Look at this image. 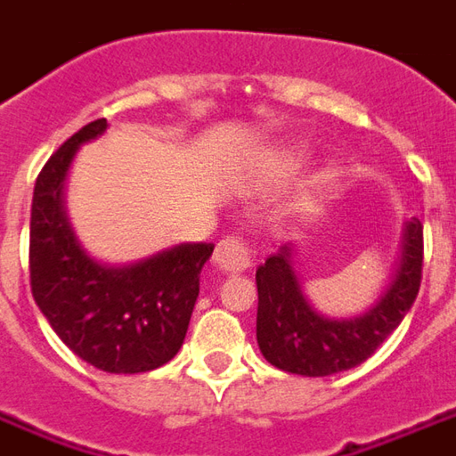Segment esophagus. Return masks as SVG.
Wrapping results in <instances>:
<instances>
[{
  "label": "esophagus",
  "mask_w": 456,
  "mask_h": 456,
  "mask_svg": "<svg viewBox=\"0 0 456 456\" xmlns=\"http://www.w3.org/2000/svg\"><path fill=\"white\" fill-rule=\"evenodd\" d=\"M215 264H217L222 272L229 273H241L247 272L251 266V249L244 239L239 237H227L222 239L215 249Z\"/></svg>",
  "instance_id": "esophagus-1"
}]
</instances>
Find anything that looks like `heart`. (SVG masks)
<instances>
[{"instance_id": "1", "label": "heart", "mask_w": 456, "mask_h": 456, "mask_svg": "<svg viewBox=\"0 0 456 456\" xmlns=\"http://www.w3.org/2000/svg\"><path fill=\"white\" fill-rule=\"evenodd\" d=\"M301 162H304V155H301V151H289V152H283V155H279L276 167H279L283 175H289V173H294ZM318 183H326V177H321Z\"/></svg>"}]
</instances>
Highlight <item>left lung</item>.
<instances>
[{"instance_id": "1", "label": "left lung", "mask_w": 456, "mask_h": 456, "mask_svg": "<svg viewBox=\"0 0 456 456\" xmlns=\"http://www.w3.org/2000/svg\"><path fill=\"white\" fill-rule=\"evenodd\" d=\"M422 222L412 217L403 232V254L383 296L355 318H326L311 308L291 266L286 244L256 269L259 308L256 340L279 370L323 378L368 361L412 308L422 281Z\"/></svg>"}]
</instances>
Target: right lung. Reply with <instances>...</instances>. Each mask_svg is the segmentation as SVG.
Instances as JSON below:
<instances>
[{"label": "right lung", "instance_id": "right-lung-1", "mask_svg": "<svg viewBox=\"0 0 456 456\" xmlns=\"http://www.w3.org/2000/svg\"><path fill=\"white\" fill-rule=\"evenodd\" d=\"M106 128V118L84 126L37 177L28 273L34 301L56 336L98 370L130 375L177 355L215 244H180L130 266L98 264L81 249L63 212V180L76 151Z\"/></svg>", "mask_w": 456, "mask_h": 456}]
</instances>
